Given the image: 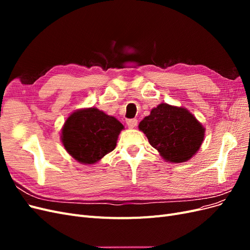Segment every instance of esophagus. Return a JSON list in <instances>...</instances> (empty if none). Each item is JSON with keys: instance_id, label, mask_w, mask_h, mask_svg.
<instances>
[{"instance_id": "esophagus-1", "label": "esophagus", "mask_w": 250, "mask_h": 250, "mask_svg": "<svg viewBox=\"0 0 250 250\" xmlns=\"http://www.w3.org/2000/svg\"><path fill=\"white\" fill-rule=\"evenodd\" d=\"M126 123L129 128H134L135 126L138 125V120L137 119H129L126 121Z\"/></svg>"}]
</instances>
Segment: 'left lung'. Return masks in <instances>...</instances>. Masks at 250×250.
Here are the masks:
<instances>
[{"instance_id": "1", "label": "left lung", "mask_w": 250, "mask_h": 250, "mask_svg": "<svg viewBox=\"0 0 250 250\" xmlns=\"http://www.w3.org/2000/svg\"><path fill=\"white\" fill-rule=\"evenodd\" d=\"M150 145L165 161L185 163L199 150L206 129L185 107L162 103L139 124Z\"/></svg>"}]
</instances>
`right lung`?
I'll return each mask as SVG.
<instances>
[{
	"label": "right lung",
	"instance_id": "right-lung-1",
	"mask_svg": "<svg viewBox=\"0 0 250 250\" xmlns=\"http://www.w3.org/2000/svg\"><path fill=\"white\" fill-rule=\"evenodd\" d=\"M122 123L96 107L74 111L66 119L62 142L72 157L93 165L116 148Z\"/></svg>",
	"mask_w": 250,
	"mask_h": 250
}]
</instances>
